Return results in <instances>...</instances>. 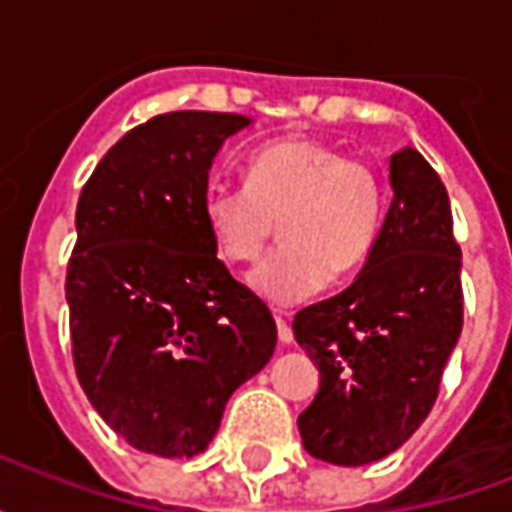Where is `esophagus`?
Here are the masks:
<instances>
[{
	"label": "esophagus",
	"instance_id": "obj_1",
	"mask_svg": "<svg viewBox=\"0 0 512 512\" xmlns=\"http://www.w3.org/2000/svg\"><path fill=\"white\" fill-rule=\"evenodd\" d=\"M277 334H279V343H293V329H290V323L282 318V315H277Z\"/></svg>",
	"mask_w": 512,
	"mask_h": 512
}]
</instances>
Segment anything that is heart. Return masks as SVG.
Segmentation results:
<instances>
[{"mask_svg": "<svg viewBox=\"0 0 512 512\" xmlns=\"http://www.w3.org/2000/svg\"><path fill=\"white\" fill-rule=\"evenodd\" d=\"M386 205L376 164L312 136H285L246 158L244 186H208L200 213L216 255L230 266L257 260L277 222L282 246L252 271L249 285L268 304L290 307L365 263Z\"/></svg>", "mask_w": 512, "mask_h": 512, "instance_id": "heart-1", "label": "heart"}]
</instances>
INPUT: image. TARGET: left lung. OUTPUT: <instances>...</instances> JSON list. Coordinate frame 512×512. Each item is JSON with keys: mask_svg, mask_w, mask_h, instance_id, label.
Segmentation results:
<instances>
[{"mask_svg": "<svg viewBox=\"0 0 512 512\" xmlns=\"http://www.w3.org/2000/svg\"><path fill=\"white\" fill-rule=\"evenodd\" d=\"M392 205L356 279L296 315V343L321 370L299 414L304 450L334 466L395 452L425 422L463 329L461 246L450 197L417 150L389 158Z\"/></svg>", "mask_w": 512, "mask_h": 512, "instance_id": "1", "label": "left lung"}]
</instances>
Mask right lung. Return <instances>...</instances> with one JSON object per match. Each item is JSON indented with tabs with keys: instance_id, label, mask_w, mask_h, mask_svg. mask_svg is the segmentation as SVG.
<instances>
[{
	"instance_id": "add662e5",
	"label": "right lung",
	"mask_w": 512,
	"mask_h": 512,
	"mask_svg": "<svg viewBox=\"0 0 512 512\" xmlns=\"http://www.w3.org/2000/svg\"><path fill=\"white\" fill-rule=\"evenodd\" d=\"M249 123L150 117L109 147L76 205V376L109 428L161 458L205 450L230 395L277 348L271 312L216 257L200 213L213 156Z\"/></svg>"
}]
</instances>
